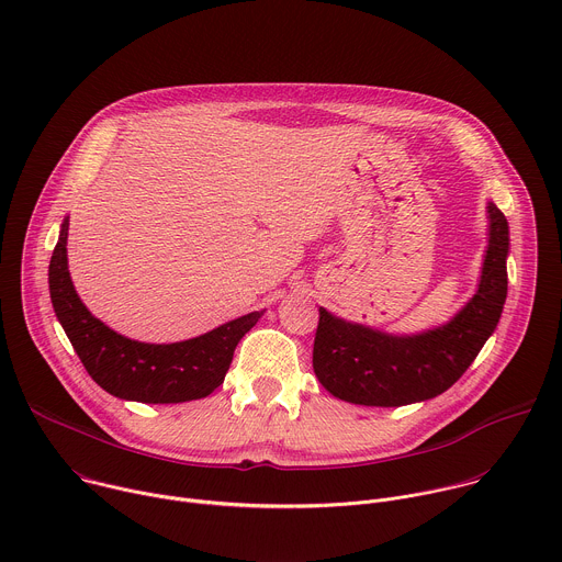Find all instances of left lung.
<instances>
[{
	"mask_svg": "<svg viewBox=\"0 0 562 562\" xmlns=\"http://www.w3.org/2000/svg\"><path fill=\"white\" fill-rule=\"evenodd\" d=\"M487 247L474 295L443 324L386 333L319 306L313 370L337 400L397 408L446 393L494 333L507 297L509 225L487 201Z\"/></svg>",
	"mask_w": 562,
	"mask_h": 562,
	"instance_id": "obj_1",
	"label": "left lung"
}]
</instances>
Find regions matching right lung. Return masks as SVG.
<instances>
[{
	"mask_svg": "<svg viewBox=\"0 0 562 562\" xmlns=\"http://www.w3.org/2000/svg\"><path fill=\"white\" fill-rule=\"evenodd\" d=\"M68 216L48 267L50 300L59 324L88 375L110 395L140 404H182L212 395L223 382L238 341L265 311H254L199 337L149 344L130 339L81 302L68 271Z\"/></svg>",
	"mask_w": 562,
	"mask_h": 562,
	"instance_id": "right-lung-1",
	"label": "right lung"
}]
</instances>
